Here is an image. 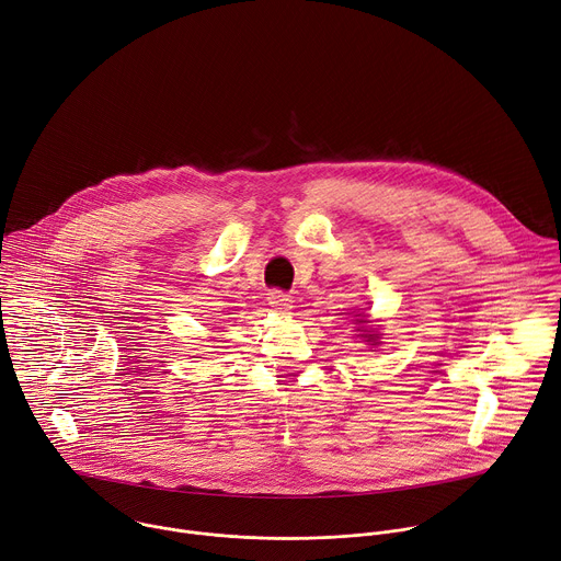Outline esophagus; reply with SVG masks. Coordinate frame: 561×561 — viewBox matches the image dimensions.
<instances>
[{"mask_svg":"<svg viewBox=\"0 0 561 561\" xmlns=\"http://www.w3.org/2000/svg\"><path fill=\"white\" fill-rule=\"evenodd\" d=\"M270 305L278 311H287L291 307V298L287 294H280V291H272L270 294Z\"/></svg>","mask_w":561,"mask_h":561,"instance_id":"34e87169","label":"esophagus"}]
</instances>
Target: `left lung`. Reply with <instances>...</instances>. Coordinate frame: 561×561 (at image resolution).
Listing matches in <instances>:
<instances>
[{"mask_svg":"<svg viewBox=\"0 0 561 561\" xmlns=\"http://www.w3.org/2000/svg\"><path fill=\"white\" fill-rule=\"evenodd\" d=\"M358 322H367V320H363V318H360ZM360 335H363V339H367V343H374V345H376V343H378V339H380V333H360Z\"/></svg>","mask_w":561,"mask_h":561,"instance_id":"1","label":"left lung"}]
</instances>
